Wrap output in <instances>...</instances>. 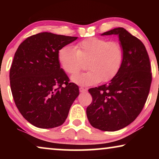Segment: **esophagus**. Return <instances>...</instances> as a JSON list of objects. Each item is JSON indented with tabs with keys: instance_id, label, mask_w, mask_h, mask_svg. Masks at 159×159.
<instances>
[{
	"instance_id": "obj_1",
	"label": "esophagus",
	"mask_w": 159,
	"mask_h": 159,
	"mask_svg": "<svg viewBox=\"0 0 159 159\" xmlns=\"http://www.w3.org/2000/svg\"><path fill=\"white\" fill-rule=\"evenodd\" d=\"M86 91H87V89L86 88H82V87H81V88H80V92L84 93V92H86Z\"/></svg>"
}]
</instances>
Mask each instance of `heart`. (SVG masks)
Instances as JSON below:
<instances>
[{
  "label": "heart",
  "mask_w": 159,
  "mask_h": 159,
  "mask_svg": "<svg viewBox=\"0 0 159 159\" xmlns=\"http://www.w3.org/2000/svg\"><path fill=\"white\" fill-rule=\"evenodd\" d=\"M58 60L61 69L74 75L88 61L89 70L71 77V80L82 85H91L112 80L120 71L124 61L122 45L117 41L101 38H89L75 45V48L64 46L58 52Z\"/></svg>",
  "instance_id": "obj_1"
}]
</instances>
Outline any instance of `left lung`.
<instances>
[{
  "mask_svg": "<svg viewBox=\"0 0 159 159\" xmlns=\"http://www.w3.org/2000/svg\"><path fill=\"white\" fill-rule=\"evenodd\" d=\"M118 34L124 49L122 66L108 84L88 91L93 101L86 110L89 122L103 131H116L132 123L142 111L152 82L151 66L145 45L122 27L102 35Z\"/></svg>",
  "mask_w": 159,
  "mask_h": 159,
  "instance_id": "obj_1",
  "label": "left lung"
}]
</instances>
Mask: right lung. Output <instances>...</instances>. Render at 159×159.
Here are the masks:
<instances>
[{
	"instance_id": "right-lung-1",
	"label": "right lung",
	"mask_w": 159,
	"mask_h": 159,
	"mask_svg": "<svg viewBox=\"0 0 159 159\" xmlns=\"http://www.w3.org/2000/svg\"><path fill=\"white\" fill-rule=\"evenodd\" d=\"M77 37L41 32L19 45L10 69V85L17 108L32 125L49 129L63 125L79 95L60 68L58 52Z\"/></svg>"
}]
</instances>
